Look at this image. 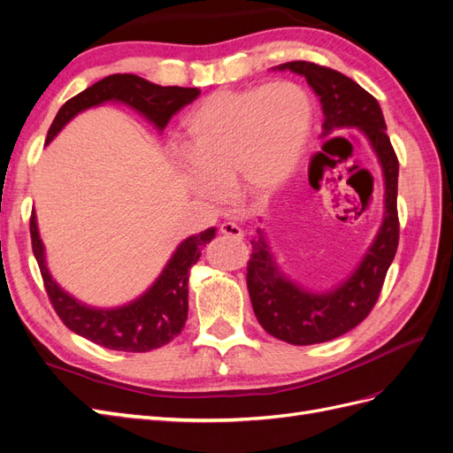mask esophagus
Returning <instances> with one entry per match:
<instances>
[{"mask_svg": "<svg viewBox=\"0 0 453 453\" xmlns=\"http://www.w3.org/2000/svg\"><path fill=\"white\" fill-rule=\"evenodd\" d=\"M221 234L230 236V238H236V240H243V230L236 223H230V221L221 225Z\"/></svg>", "mask_w": 453, "mask_h": 453, "instance_id": "esophagus-1", "label": "esophagus"}]
</instances>
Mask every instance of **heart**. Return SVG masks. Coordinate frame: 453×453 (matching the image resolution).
I'll return each instance as SVG.
<instances>
[{
	"label": "heart",
	"instance_id": "obj_1",
	"mask_svg": "<svg viewBox=\"0 0 453 453\" xmlns=\"http://www.w3.org/2000/svg\"><path fill=\"white\" fill-rule=\"evenodd\" d=\"M313 125L310 94L293 81L217 90L183 122L188 187L221 200L225 187L268 193L283 183L303 157Z\"/></svg>",
	"mask_w": 453,
	"mask_h": 453
}]
</instances>
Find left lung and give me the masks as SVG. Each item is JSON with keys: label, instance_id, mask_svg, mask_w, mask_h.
Returning <instances> with one entry per match:
<instances>
[{"label": "left lung", "instance_id": "8db88e82", "mask_svg": "<svg viewBox=\"0 0 453 453\" xmlns=\"http://www.w3.org/2000/svg\"><path fill=\"white\" fill-rule=\"evenodd\" d=\"M278 67L304 75L308 85L319 96L325 115V135L344 127H355L366 135L386 177V215L378 236L359 268L331 293L315 295L300 289L296 283L281 276L263 234L251 242L248 289L258 323L268 334L287 344L310 346L346 334L378 303L386 273L399 248V213H396L399 158L389 142L378 100L353 79L331 67L304 60L287 62Z\"/></svg>", "mask_w": 453, "mask_h": 453}]
</instances>
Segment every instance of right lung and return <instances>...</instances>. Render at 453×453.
Listing matches in <instances>:
<instances>
[{"mask_svg":"<svg viewBox=\"0 0 453 453\" xmlns=\"http://www.w3.org/2000/svg\"><path fill=\"white\" fill-rule=\"evenodd\" d=\"M198 94V88L160 87L132 73L109 75L60 107L49 128L47 143L77 113L109 100L125 102L138 109L162 130L180 109L195 102ZM30 234L45 291L62 323L75 334L105 349L145 353L166 346L183 331L188 311V270L196 265L203 245L213 240L215 228L187 238L175 250L170 263L162 270L158 280L150 285V289L134 303L115 310H96L81 304L73 296L64 293L57 281H52L34 213L30 217Z\"/></svg>","mask_w":453,"mask_h":453,"instance_id":"right-lung-1","label":"right lung"}]
</instances>
